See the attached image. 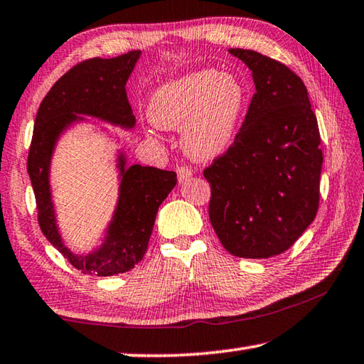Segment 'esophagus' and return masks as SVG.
<instances>
[{
    "instance_id": "obj_1",
    "label": "esophagus",
    "mask_w": 364,
    "mask_h": 364,
    "mask_svg": "<svg viewBox=\"0 0 364 364\" xmlns=\"http://www.w3.org/2000/svg\"><path fill=\"white\" fill-rule=\"evenodd\" d=\"M176 175H178V181L186 183L189 178L193 176V170H189L188 167H178L176 168Z\"/></svg>"
}]
</instances>
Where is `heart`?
Returning <instances> with one entry per match:
<instances>
[{
	"label": "heart",
	"mask_w": 364,
	"mask_h": 364,
	"mask_svg": "<svg viewBox=\"0 0 364 364\" xmlns=\"http://www.w3.org/2000/svg\"><path fill=\"white\" fill-rule=\"evenodd\" d=\"M247 86L236 73L189 72L154 91L147 117L162 130H181L183 149L210 162L230 149L247 107Z\"/></svg>",
	"instance_id": "obj_1"
}]
</instances>
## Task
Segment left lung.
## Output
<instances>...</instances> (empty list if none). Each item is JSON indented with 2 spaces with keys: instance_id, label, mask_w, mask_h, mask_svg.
Returning <instances> with one entry per match:
<instances>
[{
  "instance_id": "obj_1",
  "label": "left lung",
  "mask_w": 364,
  "mask_h": 364,
  "mask_svg": "<svg viewBox=\"0 0 364 364\" xmlns=\"http://www.w3.org/2000/svg\"><path fill=\"white\" fill-rule=\"evenodd\" d=\"M252 72L255 95L234 144L204 170L208 217L230 254L286 252L315 220L323 152L301 78L250 49H228Z\"/></svg>"
}]
</instances>
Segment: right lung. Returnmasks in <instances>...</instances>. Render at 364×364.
<instances>
[{
  "mask_svg": "<svg viewBox=\"0 0 364 364\" xmlns=\"http://www.w3.org/2000/svg\"><path fill=\"white\" fill-rule=\"evenodd\" d=\"M141 51H130L112 59H88L60 77L41 101L35 119L27 171L32 181L38 223L46 239L86 274L114 276L132 269L144 257L154 221L162 202L176 184L175 171L127 164V154L117 151L119 197L101 244L85 254L67 247L60 234L51 191V160L63 134L78 123L92 119L134 128L133 110L125 85Z\"/></svg>",
  "mask_w": 364,
  "mask_h": 364,
  "instance_id": "1",
  "label": "right lung"
}]
</instances>
